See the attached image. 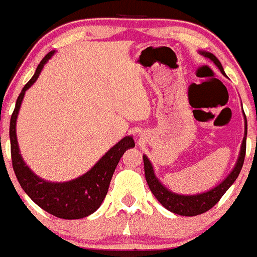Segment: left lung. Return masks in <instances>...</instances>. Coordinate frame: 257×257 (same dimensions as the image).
<instances>
[{
    "instance_id": "1",
    "label": "left lung",
    "mask_w": 257,
    "mask_h": 257,
    "mask_svg": "<svg viewBox=\"0 0 257 257\" xmlns=\"http://www.w3.org/2000/svg\"><path fill=\"white\" fill-rule=\"evenodd\" d=\"M200 55L204 57L209 58L210 61L215 63L216 67L221 71L223 76H226L225 71H223L222 65L218 61L214 53L206 52V51H200ZM243 118H245V134H243L242 144L240 147V154H238L237 161H236L235 166H233L232 171L225 177V180L220 182L217 186L212 187L209 191L201 192V194L196 195H181L177 192L171 191L167 189L162 182L157 179L155 175L154 166H152L151 161L146 155H144V166H145V177H146L147 185H149L150 190L156 197L157 201L162 205L166 210L174 212L176 215L181 216H196L204 212L209 211L211 207H214L218 202V200L223 196L228 187L235 182L237 179L238 174H240L241 169H242L243 160H245V152H246V136H247V121H246V116L243 113Z\"/></svg>"
}]
</instances>
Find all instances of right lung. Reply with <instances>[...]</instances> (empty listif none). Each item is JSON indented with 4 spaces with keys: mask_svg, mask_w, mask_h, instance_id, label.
Returning a JSON list of instances; mask_svg holds the SVG:
<instances>
[{
    "mask_svg": "<svg viewBox=\"0 0 257 257\" xmlns=\"http://www.w3.org/2000/svg\"><path fill=\"white\" fill-rule=\"evenodd\" d=\"M55 51H51L37 66L35 75L25 85L16 101L10 122L12 166L20 185L30 199L41 209L56 217L65 220H77L93 214L107 195L111 179L118 161L126 150L135 147L132 136H125L111 147L87 172L76 179L65 182H52L37 176L22 159L16 135V122L25 92L34 85L41 73L43 66L48 62Z\"/></svg>",
    "mask_w": 257,
    "mask_h": 257,
    "instance_id": "obj_1",
    "label": "right lung"
}]
</instances>
